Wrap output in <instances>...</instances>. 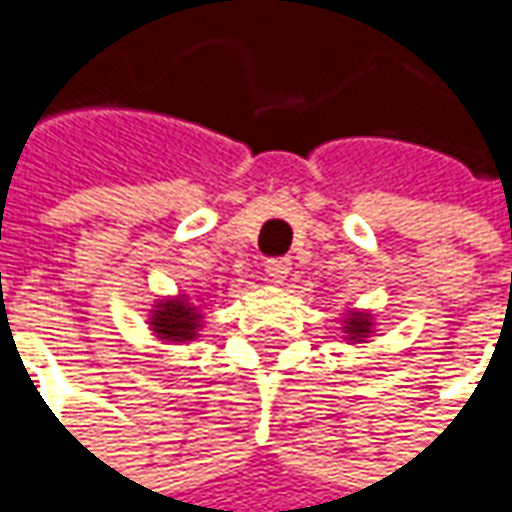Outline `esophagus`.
Masks as SVG:
<instances>
[{"label":"esophagus","mask_w":512,"mask_h":512,"mask_svg":"<svg viewBox=\"0 0 512 512\" xmlns=\"http://www.w3.org/2000/svg\"><path fill=\"white\" fill-rule=\"evenodd\" d=\"M291 272V260L289 257H272V260H266V274H269V280L274 283H283Z\"/></svg>","instance_id":"esophagus-1"}]
</instances>
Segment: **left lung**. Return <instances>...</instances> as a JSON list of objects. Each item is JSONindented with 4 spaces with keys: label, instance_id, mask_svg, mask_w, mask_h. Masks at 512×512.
<instances>
[{
    "label": "left lung",
    "instance_id": "8db88e82",
    "mask_svg": "<svg viewBox=\"0 0 512 512\" xmlns=\"http://www.w3.org/2000/svg\"><path fill=\"white\" fill-rule=\"evenodd\" d=\"M343 331L348 343H365L374 334V317L368 311H351V314H345Z\"/></svg>",
    "mask_w": 512,
    "mask_h": 512
}]
</instances>
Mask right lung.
Listing matches in <instances>:
<instances>
[{
    "label": "right lung",
    "mask_w": 512,
    "mask_h": 512,
    "mask_svg": "<svg viewBox=\"0 0 512 512\" xmlns=\"http://www.w3.org/2000/svg\"><path fill=\"white\" fill-rule=\"evenodd\" d=\"M150 328L164 343H192L201 337L198 331L203 328V309L198 303H192L186 294L164 297L152 309Z\"/></svg>",
    "instance_id": "1"
}]
</instances>
